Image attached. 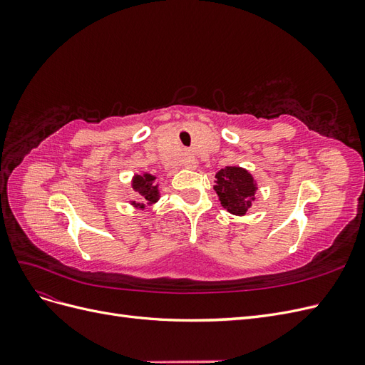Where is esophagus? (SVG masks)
<instances>
[{
	"label": "esophagus",
	"mask_w": 365,
	"mask_h": 365,
	"mask_svg": "<svg viewBox=\"0 0 365 365\" xmlns=\"http://www.w3.org/2000/svg\"><path fill=\"white\" fill-rule=\"evenodd\" d=\"M196 164H197V161H196V158L192 155V153H185V157H184V160H182V165H184V168H187V169H195Z\"/></svg>",
	"instance_id": "34e87169"
}]
</instances>
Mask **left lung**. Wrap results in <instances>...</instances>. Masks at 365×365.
Here are the masks:
<instances>
[{"label": "left lung", "mask_w": 365, "mask_h": 365, "mask_svg": "<svg viewBox=\"0 0 365 365\" xmlns=\"http://www.w3.org/2000/svg\"><path fill=\"white\" fill-rule=\"evenodd\" d=\"M215 182V190L222 207L233 215H245L256 193L252 176L242 168H225L216 173Z\"/></svg>", "instance_id": "8db88e82"}]
</instances>
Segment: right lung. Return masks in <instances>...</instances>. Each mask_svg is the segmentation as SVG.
I'll return each mask as SVG.
<instances>
[{
  "label": "right lung",
  "instance_id": "add662e5",
  "mask_svg": "<svg viewBox=\"0 0 365 365\" xmlns=\"http://www.w3.org/2000/svg\"><path fill=\"white\" fill-rule=\"evenodd\" d=\"M155 181V176H152L149 173L145 175H137L134 178V182H132V187H134V190L141 196L140 200L146 204H153L158 201V185L153 182ZM134 205H141L145 207V204H137L134 202Z\"/></svg>",
  "mask_w": 365,
  "mask_h": 365
}]
</instances>
